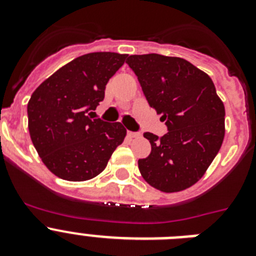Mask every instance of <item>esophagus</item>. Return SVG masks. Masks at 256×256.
<instances>
[{
	"label": "esophagus",
	"instance_id": "obj_1",
	"mask_svg": "<svg viewBox=\"0 0 256 256\" xmlns=\"http://www.w3.org/2000/svg\"><path fill=\"white\" fill-rule=\"evenodd\" d=\"M128 136H130V138H137V137H140V133L138 132H128Z\"/></svg>",
	"mask_w": 256,
	"mask_h": 256
}]
</instances>
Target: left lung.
<instances>
[{
  "label": "left lung",
  "instance_id": "8db88e82",
  "mask_svg": "<svg viewBox=\"0 0 256 256\" xmlns=\"http://www.w3.org/2000/svg\"><path fill=\"white\" fill-rule=\"evenodd\" d=\"M126 62L168 128L162 138L144 133L151 152L138 160L142 177L162 192L188 188L204 176L224 138V105L214 83L180 58L148 54L130 56Z\"/></svg>",
  "mask_w": 256,
  "mask_h": 256
}]
</instances>
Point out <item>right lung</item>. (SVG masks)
Masks as SVG:
<instances>
[{"label":"right lung","mask_w":256,"mask_h":256,"mask_svg":"<svg viewBox=\"0 0 256 256\" xmlns=\"http://www.w3.org/2000/svg\"><path fill=\"white\" fill-rule=\"evenodd\" d=\"M126 56L115 52L79 56L32 94L28 102L32 142L44 165L61 180L80 182L98 176L124 141L126 130L119 122L92 119L89 112L104 100L108 79Z\"/></svg>","instance_id":"1"}]
</instances>
